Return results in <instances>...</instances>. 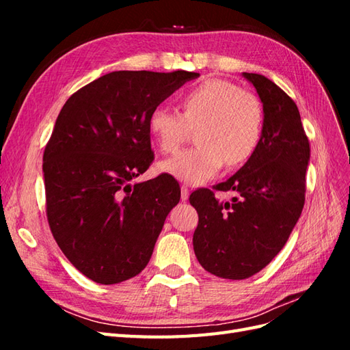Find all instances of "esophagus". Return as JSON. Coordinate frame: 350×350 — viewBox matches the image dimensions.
Masks as SVG:
<instances>
[{
  "instance_id": "1",
  "label": "esophagus",
  "mask_w": 350,
  "mask_h": 350,
  "mask_svg": "<svg viewBox=\"0 0 350 350\" xmlns=\"http://www.w3.org/2000/svg\"><path fill=\"white\" fill-rule=\"evenodd\" d=\"M188 197H189V189H188V187L183 185L181 187V200L185 201V200H188Z\"/></svg>"
}]
</instances>
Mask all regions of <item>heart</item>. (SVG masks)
Here are the masks:
<instances>
[{"label": "heart", "mask_w": 350, "mask_h": 350, "mask_svg": "<svg viewBox=\"0 0 350 350\" xmlns=\"http://www.w3.org/2000/svg\"><path fill=\"white\" fill-rule=\"evenodd\" d=\"M181 108L183 113L157 107L147 121L153 142L165 154L181 147L189 129H198V146L162 162V172L200 185L215 178L225 162L238 166L256 153L264 129V109L256 94L228 80L210 79L183 94Z\"/></svg>", "instance_id": "obj_1"}]
</instances>
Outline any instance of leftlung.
Segmentation results:
<instances>
[{
    "instance_id": "obj_1",
    "label": "left lung",
    "mask_w": 350,
    "mask_h": 350,
    "mask_svg": "<svg viewBox=\"0 0 350 350\" xmlns=\"http://www.w3.org/2000/svg\"><path fill=\"white\" fill-rule=\"evenodd\" d=\"M242 76L262 103L261 142L237 174L216 185L237 197L224 203L207 188L189 196L198 213L196 257L208 273L232 280L254 276L288 242L304 208L310 163V143L296 103L261 74Z\"/></svg>"
}]
</instances>
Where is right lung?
<instances>
[{
	"label": "right lung",
	"instance_id": "obj_1",
	"mask_svg": "<svg viewBox=\"0 0 350 350\" xmlns=\"http://www.w3.org/2000/svg\"><path fill=\"white\" fill-rule=\"evenodd\" d=\"M191 71H112L70 96L44 153L46 215L68 261L100 284L137 276L181 198L175 178L131 184L153 161L150 112Z\"/></svg>",
	"mask_w": 350,
	"mask_h": 350
}]
</instances>
